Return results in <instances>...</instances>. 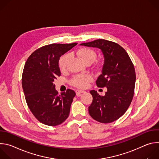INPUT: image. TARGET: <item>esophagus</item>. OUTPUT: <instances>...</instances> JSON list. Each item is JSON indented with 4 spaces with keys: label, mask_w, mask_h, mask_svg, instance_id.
I'll list each match as a JSON object with an SVG mask.
<instances>
[{
    "label": "esophagus",
    "mask_w": 159,
    "mask_h": 159,
    "mask_svg": "<svg viewBox=\"0 0 159 159\" xmlns=\"http://www.w3.org/2000/svg\"><path fill=\"white\" fill-rule=\"evenodd\" d=\"M85 92V91H84V90H80V89H77V90H75L76 95H77V96H80L81 94H82V93H84Z\"/></svg>",
    "instance_id": "1"
}]
</instances>
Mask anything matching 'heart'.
<instances>
[{"label": "heart", "mask_w": 159, "mask_h": 159, "mask_svg": "<svg viewBox=\"0 0 159 159\" xmlns=\"http://www.w3.org/2000/svg\"><path fill=\"white\" fill-rule=\"evenodd\" d=\"M77 54L85 63L89 61L93 62L96 58V52L93 50L88 48H83L79 50ZM69 58L70 55L69 54H65L60 58L59 61V67L61 70H64L66 69ZM93 79V77L89 74H79L72 78L71 83L75 87L85 88Z\"/></svg>", "instance_id": "heart-1"}]
</instances>
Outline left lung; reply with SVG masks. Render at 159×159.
I'll return each instance as SVG.
<instances>
[{
	"mask_svg": "<svg viewBox=\"0 0 159 159\" xmlns=\"http://www.w3.org/2000/svg\"><path fill=\"white\" fill-rule=\"evenodd\" d=\"M80 45L100 49L104 57L96 85L106 87L107 91L101 96L96 90H90L93 99L89 115L100 123L115 121L124 115L133 99L136 80L133 64L125 50L112 41L99 39Z\"/></svg>",
	"mask_w": 159,
	"mask_h": 159,
	"instance_id": "obj_1",
	"label": "left lung"
}]
</instances>
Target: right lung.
Instances as JSON below:
<instances>
[{"label":"right lung","instance_id":"add662e5","mask_svg":"<svg viewBox=\"0 0 159 159\" xmlns=\"http://www.w3.org/2000/svg\"><path fill=\"white\" fill-rule=\"evenodd\" d=\"M77 43L51 44L34 51L28 58L22 77L27 104L35 118L43 124L57 126L70 113L75 93L67 89L58 94L53 82L61 72L60 57Z\"/></svg>","mask_w":159,"mask_h":159}]
</instances>
